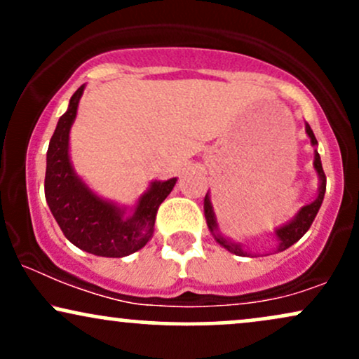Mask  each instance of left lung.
Wrapping results in <instances>:
<instances>
[{
    "label": "left lung",
    "mask_w": 359,
    "mask_h": 359,
    "mask_svg": "<svg viewBox=\"0 0 359 359\" xmlns=\"http://www.w3.org/2000/svg\"><path fill=\"white\" fill-rule=\"evenodd\" d=\"M306 131L309 135V138H311V143L312 145H317V140L314 137V131L311 130V126L306 125ZM314 168L316 172L319 174V179H320V185H319V196H317V199L314 203L304 205L302 209L297 212V216L294 217L288 224L282 226V228L277 229V238H278V248L277 251H283L287 248H290L294 243H297L300 238L304 236L309 231V228H311L312 221H314V217L317 216V212H319V208L320 204H323L324 201V192H325V174L323 170V163H320V156L317 154L316 150V155H314ZM204 214H205V221H208V226L209 229H211L212 236L216 238V241L219 243L221 246H224L226 250L231 251L234 255H240V257H246V251L241 248L240 245H234V243L228 241L226 238H222L219 233H217V224H216V217H214V211H212V205H211V201H209V196L205 194V199H204Z\"/></svg>",
    "instance_id": "obj_1"
}]
</instances>
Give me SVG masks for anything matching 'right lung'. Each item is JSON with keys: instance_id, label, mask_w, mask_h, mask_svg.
Instances as JSON below:
<instances>
[{"instance_id": "obj_1", "label": "right lung", "mask_w": 359, "mask_h": 359, "mask_svg": "<svg viewBox=\"0 0 359 359\" xmlns=\"http://www.w3.org/2000/svg\"><path fill=\"white\" fill-rule=\"evenodd\" d=\"M84 93L81 86L62 114L47 150L45 199L62 233L77 248L106 258H121L142 250L151 240L156 211L172 192L177 179L151 182L140 197L135 212L125 217V209L90 192L76 175L69 158V133Z\"/></svg>"}]
</instances>
